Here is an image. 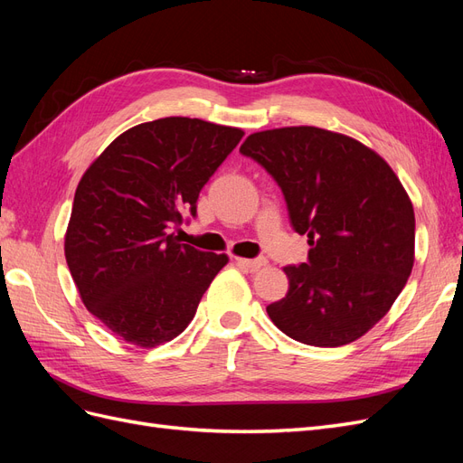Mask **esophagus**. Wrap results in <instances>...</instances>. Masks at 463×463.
<instances>
[{
	"instance_id": "34e87169",
	"label": "esophagus",
	"mask_w": 463,
	"mask_h": 463,
	"mask_svg": "<svg viewBox=\"0 0 463 463\" xmlns=\"http://www.w3.org/2000/svg\"><path fill=\"white\" fill-rule=\"evenodd\" d=\"M235 262L240 264V266H245V269H249V270H259V269H262V266H266V260L264 257H260V259H243V257H235Z\"/></svg>"
}]
</instances>
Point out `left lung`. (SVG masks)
<instances>
[{
    "mask_svg": "<svg viewBox=\"0 0 463 463\" xmlns=\"http://www.w3.org/2000/svg\"><path fill=\"white\" fill-rule=\"evenodd\" d=\"M240 152L276 179L293 230L311 245L309 260L286 266L289 289L266 313L307 345L355 342L413 269L415 214L398 175L355 138L309 125L253 133Z\"/></svg>",
    "mask_w": 463,
    "mask_h": 463,
    "instance_id": "1",
    "label": "left lung"
}]
</instances>
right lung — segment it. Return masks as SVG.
<instances>
[{"mask_svg": "<svg viewBox=\"0 0 463 463\" xmlns=\"http://www.w3.org/2000/svg\"><path fill=\"white\" fill-rule=\"evenodd\" d=\"M245 133L203 119L162 118L121 133L75 191L65 233L69 272L87 309L138 347L174 340L228 264L172 233Z\"/></svg>", "mask_w": 463, "mask_h": 463, "instance_id": "1", "label": "right lung"}]
</instances>
